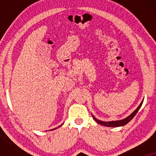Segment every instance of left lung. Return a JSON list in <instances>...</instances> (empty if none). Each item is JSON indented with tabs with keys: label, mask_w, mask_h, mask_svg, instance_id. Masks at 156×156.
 Masks as SVG:
<instances>
[{
	"label": "left lung",
	"mask_w": 156,
	"mask_h": 156,
	"mask_svg": "<svg viewBox=\"0 0 156 156\" xmlns=\"http://www.w3.org/2000/svg\"><path fill=\"white\" fill-rule=\"evenodd\" d=\"M143 102H144V100H143L139 106H138V108H136V109L134 111V112L132 113V114L130 115L127 117V118H126L124 119H123V120H120V121H99L98 120L95 118L94 116L92 115V117L94 118V119L97 121L98 123H99V124H101L102 126H108V127H118V126H124L126 124H127L133 118L134 116H136V114H137V112H138V110H139V108H140V106H141Z\"/></svg>",
	"instance_id": "left-lung-1"
}]
</instances>
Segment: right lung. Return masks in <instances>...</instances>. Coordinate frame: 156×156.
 I'll return each instance as SVG.
<instances>
[{
  "mask_svg": "<svg viewBox=\"0 0 156 156\" xmlns=\"http://www.w3.org/2000/svg\"><path fill=\"white\" fill-rule=\"evenodd\" d=\"M61 126H62V125H61ZM52 130H53V129H52Z\"/></svg>",
  "mask_w": 156,
  "mask_h": 156,
  "instance_id": "right-lung-1",
  "label": "right lung"
}]
</instances>
